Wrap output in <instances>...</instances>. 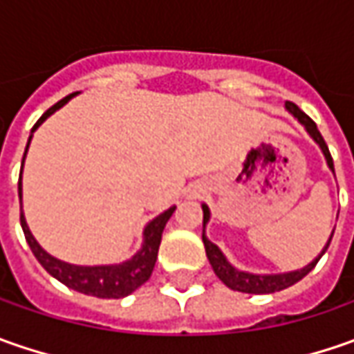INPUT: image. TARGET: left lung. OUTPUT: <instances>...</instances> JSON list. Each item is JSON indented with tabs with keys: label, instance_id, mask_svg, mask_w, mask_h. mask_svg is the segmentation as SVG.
Instances as JSON below:
<instances>
[{
	"label": "left lung",
	"instance_id": "1",
	"mask_svg": "<svg viewBox=\"0 0 354 354\" xmlns=\"http://www.w3.org/2000/svg\"><path fill=\"white\" fill-rule=\"evenodd\" d=\"M286 108H288V112H292L293 116L297 118V122L307 129V133L313 138V142L319 145L321 151H323V156H325V159H327L329 169L335 173L333 157H331V153H329V147H327V143H325V140H323V136H321L319 129H317V126H315V122L307 116V114H304L295 104L286 102ZM209 221H211V211H209V207H207V205H203V244H205V250H207V258H209V262H211L214 274L218 276V279L225 283L226 288H230V290H234V292H242V293L281 292V290H286V288L293 286L295 281H299L301 278H306L307 274L315 268V264L319 262V258L325 254V250L329 248L331 238H333V232H335V230L331 232V236H329V240H327V244H325V248L321 250L319 256H317L313 262H309L307 266H304L301 270H293V272H286V274H250V272L236 270L234 266L226 260V256L221 252V248H218L216 244H212L211 240L207 238V234H205V226H207Z\"/></svg>",
	"mask_w": 354,
	"mask_h": 354
}]
</instances>
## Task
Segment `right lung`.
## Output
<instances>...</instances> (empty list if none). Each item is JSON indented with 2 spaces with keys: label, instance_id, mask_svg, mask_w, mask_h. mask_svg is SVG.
<instances>
[{
  "label": "right lung",
  "instance_id": "obj_1",
  "mask_svg": "<svg viewBox=\"0 0 354 354\" xmlns=\"http://www.w3.org/2000/svg\"><path fill=\"white\" fill-rule=\"evenodd\" d=\"M73 96L75 94H68L66 98L59 100V102L55 104V106H50L47 112L37 120V124L31 129V136H29V142H27V147H25V153H23V163H25V156H27V149H29V143H31L35 129L39 128L50 114H55L59 108H62ZM21 173H23V165H21ZM173 212H175V207H171L165 212H161L159 216H156L153 221H149L145 225V228H143L142 248L136 252L129 260H126V262L110 266H75L68 264V262H62V260L55 258V256H50L48 252L41 248V244L31 234L23 211H21V228H23L25 240H27L29 248L35 254V258L39 260V264L43 266L53 278L59 279L66 288L76 290V292L80 293H86V295L102 297V299H120V297H126L131 292H136L140 286H143L149 279L151 272H153V266H156L157 250H159V244H161L163 228H165V225H167V221H169Z\"/></svg>",
  "mask_w": 354,
  "mask_h": 354
}]
</instances>
